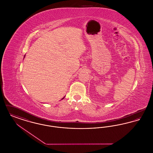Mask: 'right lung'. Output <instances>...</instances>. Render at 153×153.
<instances>
[{
    "mask_svg": "<svg viewBox=\"0 0 153 153\" xmlns=\"http://www.w3.org/2000/svg\"><path fill=\"white\" fill-rule=\"evenodd\" d=\"M64 98H62V99H64Z\"/></svg>",
    "mask_w": 153,
    "mask_h": 153,
    "instance_id": "obj_1",
    "label": "right lung"
}]
</instances>
